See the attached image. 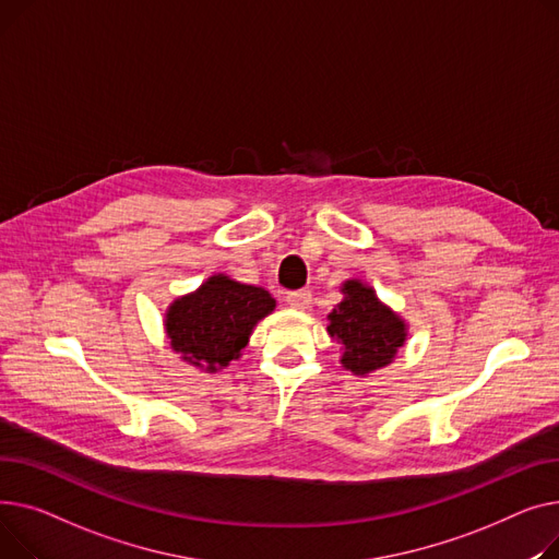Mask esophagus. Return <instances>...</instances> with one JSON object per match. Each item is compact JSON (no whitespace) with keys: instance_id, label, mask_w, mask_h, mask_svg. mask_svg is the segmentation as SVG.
Segmentation results:
<instances>
[{"instance_id":"34e87169","label":"esophagus","mask_w":559,"mask_h":559,"mask_svg":"<svg viewBox=\"0 0 559 559\" xmlns=\"http://www.w3.org/2000/svg\"><path fill=\"white\" fill-rule=\"evenodd\" d=\"M311 293L309 290H293V293H288L286 295V302L293 307V309H300V311H305V309H309L311 307Z\"/></svg>"}]
</instances>
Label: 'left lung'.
Returning <instances> with one entry per match:
<instances>
[{"label":"left lung","mask_w":559,"mask_h":559,"mask_svg":"<svg viewBox=\"0 0 559 559\" xmlns=\"http://www.w3.org/2000/svg\"><path fill=\"white\" fill-rule=\"evenodd\" d=\"M341 293L343 300L326 316V332L343 347V368L366 377L392 364L406 343V322L360 280H347Z\"/></svg>","instance_id":"8db88e82"}]
</instances>
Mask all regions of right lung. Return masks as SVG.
I'll return each instance as SVG.
<instances>
[{"label":"right lung","instance_id":"1","mask_svg":"<svg viewBox=\"0 0 559 559\" xmlns=\"http://www.w3.org/2000/svg\"><path fill=\"white\" fill-rule=\"evenodd\" d=\"M275 309V298L261 286L212 275L189 295L174 300L164 316L171 349L189 366L218 372L241 356L257 322Z\"/></svg>","mask_w":559,"mask_h":559}]
</instances>
